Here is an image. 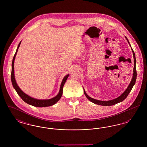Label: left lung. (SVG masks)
<instances>
[{"instance_id": "1", "label": "left lung", "mask_w": 147, "mask_h": 147, "mask_svg": "<svg viewBox=\"0 0 147 147\" xmlns=\"http://www.w3.org/2000/svg\"><path fill=\"white\" fill-rule=\"evenodd\" d=\"M126 37V40L127 41L128 43H129V46H131V45L129 42V41L128 40L127 38ZM132 51L133 52V58H134V68H133V77H132V79L130 82L129 84L128 85L127 88L126 89V90L124 91L119 96L117 97L115 99H113L111 100H109V101H101V100H96L95 98H91L90 97L89 95H88V94L86 93V92L85 91L84 89V93L85 95L86 96V97L87 98L90 100L91 102L94 103L95 104H97L98 105H102V106H112V105H115L116 104H118L120 102H122V101H123L125 98H126L128 95L129 94V93L131 92V90L133 88V86L135 84L136 81V79H137V71H136V56H135V53L133 51V49L131 48Z\"/></svg>"}]
</instances>
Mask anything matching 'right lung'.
Listing matches in <instances>:
<instances>
[{
    "mask_svg": "<svg viewBox=\"0 0 147 147\" xmlns=\"http://www.w3.org/2000/svg\"><path fill=\"white\" fill-rule=\"evenodd\" d=\"M21 41H20L19 44L18 45V46L17 47L16 52L15 53L14 57H13L12 65H11L12 68H11V83H12L13 86L15 90L17 92L18 94L20 96V97L22 98V100L29 105H32V106H35V107H48V106L55 105L62 97V94H63V86L65 84L67 78L69 77V74H67L63 78L62 82L61 84L59 91L58 94L54 98H50V99L40 100V99H37V98H32V97L28 96V95H27L24 92L22 91L21 89L19 87V86L18 85V84L16 83V82L15 79V76H14V61H15V57L16 56L18 49H19V48L20 47V45L21 44Z\"/></svg>",
    "mask_w": 147,
    "mask_h": 147,
    "instance_id": "right-lung-1",
    "label": "right lung"
}]
</instances>
